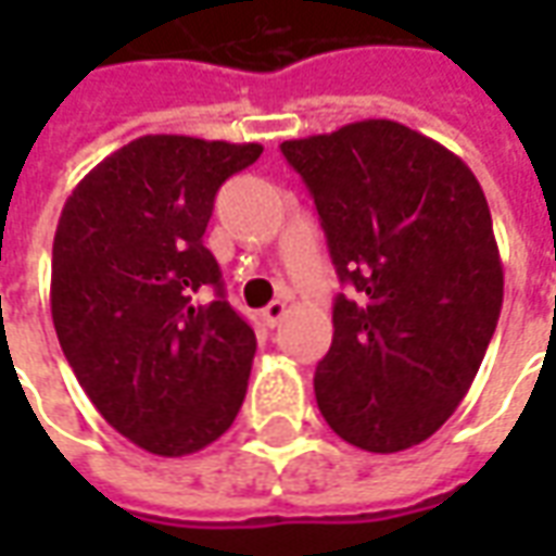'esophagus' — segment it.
Wrapping results in <instances>:
<instances>
[{
  "instance_id": "esophagus-1",
  "label": "esophagus",
  "mask_w": 556,
  "mask_h": 556,
  "mask_svg": "<svg viewBox=\"0 0 556 556\" xmlns=\"http://www.w3.org/2000/svg\"><path fill=\"white\" fill-rule=\"evenodd\" d=\"M289 315V306H286V301H274L267 303L265 309H262V318H265L267 327H279V321Z\"/></svg>"
}]
</instances>
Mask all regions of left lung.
<instances>
[{"mask_svg":"<svg viewBox=\"0 0 556 556\" xmlns=\"http://www.w3.org/2000/svg\"><path fill=\"white\" fill-rule=\"evenodd\" d=\"M349 294L315 399L342 441L417 446L473 384L503 306V265L477 175L441 142L366 118L282 142Z\"/></svg>","mask_w":556,"mask_h":556,"instance_id":"left-lung-1","label":"left lung"}]
</instances>
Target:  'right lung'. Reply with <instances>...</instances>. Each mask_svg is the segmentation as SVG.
<instances>
[{"instance_id":"add662e5","label":"right lung","mask_w":556,"mask_h":556,"mask_svg":"<svg viewBox=\"0 0 556 556\" xmlns=\"http://www.w3.org/2000/svg\"><path fill=\"white\" fill-rule=\"evenodd\" d=\"M258 154V142L139 137L98 163L62 207L55 337L91 405L146 453H195L243 405L255 333L226 301L202 238L223 181Z\"/></svg>"}]
</instances>
